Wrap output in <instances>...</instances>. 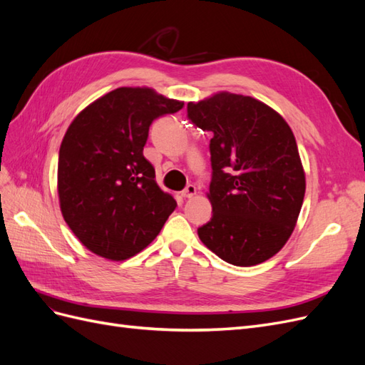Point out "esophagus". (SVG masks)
I'll list each match as a JSON object with an SVG mask.
<instances>
[{"instance_id": "1", "label": "esophagus", "mask_w": 365, "mask_h": 365, "mask_svg": "<svg viewBox=\"0 0 365 365\" xmlns=\"http://www.w3.org/2000/svg\"><path fill=\"white\" fill-rule=\"evenodd\" d=\"M195 193H196V187H195L193 184H189V185H187L185 189L182 190L181 195H182L184 197H192Z\"/></svg>"}]
</instances>
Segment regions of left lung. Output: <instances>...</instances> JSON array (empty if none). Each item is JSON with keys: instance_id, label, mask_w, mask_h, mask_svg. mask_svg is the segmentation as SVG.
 Listing matches in <instances>:
<instances>
[{"instance_id": "obj_1", "label": "left lung", "mask_w": 365, "mask_h": 365, "mask_svg": "<svg viewBox=\"0 0 365 365\" xmlns=\"http://www.w3.org/2000/svg\"><path fill=\"white\" fill-rule=\"evenodd\" d=\"M187 118L213 135V216L197 236L236 267L268 260L292 235L306 190L291 128L256 98L230 93L190 102Z\"/></svg>"}]
</instances>
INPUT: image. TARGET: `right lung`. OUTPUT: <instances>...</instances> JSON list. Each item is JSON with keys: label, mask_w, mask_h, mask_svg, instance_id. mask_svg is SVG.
Listing matches in <instances>:
<instances>
[{"label": "right lung", "mask_w": 365, "mask_h": 365, "mask_svg": "<svg viewBox=\"0 0 365 365\" xmlns=\"http://www.w3.org/2000/svg\"><path fill=\"white\" fill-rule=\"evenodd\" d=\"M182 106L149 88H117L73 120L59 149L58 192L65 222L90 251L135 256L176 208L143 148L152 121Z\"/></svg>", "instance_id": "right-lung-1"}]
</instances>
